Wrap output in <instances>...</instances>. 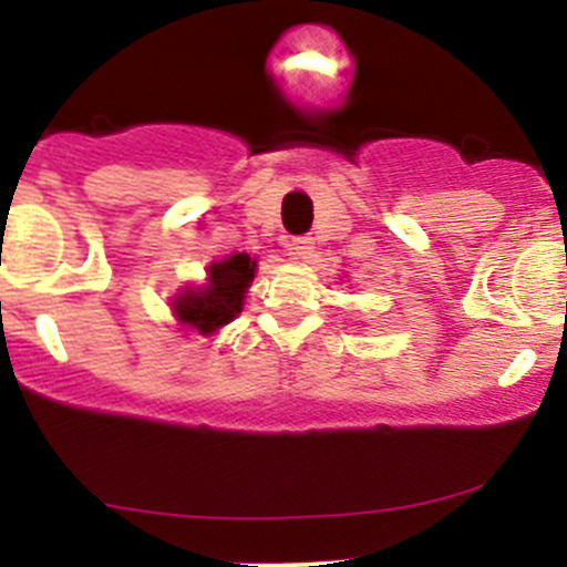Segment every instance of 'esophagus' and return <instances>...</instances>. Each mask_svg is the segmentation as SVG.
Returning <instances> with one entry per match:
<instances>
[{"mask_svg":"<svg viewBox=\"0 0 567 567\" xmlns=\"http://www.w3.org/2000/svg\"><path fill=\"white\" fill-rule=\"evenodd\" d=\"M312 252H315V241L309 236H299L290 241V255H293L296 260L312 258Z\"/></svg>","mask_w":567,"mask_h":567,"instance_id":"1","label":"esophagus"}]
</instances>
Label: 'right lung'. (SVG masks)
I'll return each instance as SVG.
<instances>
[{
  "label": "right lung",
  "mask_w": 567,
  "mask_h": 567,
  "mask_svg": "<svg viewBox=\"0 0 567 567\" xmlns=\"http://www.w3.org/2000/svg\"><path fill=\"white\" fill-rule=\"evenodd\" d=\"M258 260L247 252H234L223 260H214L206 268L204 285H189L174 296V318L184 331H195L200 337H212L230 320L238 318L244 299L252 285Z\"/></svg>",
  "instance_id": "obj_1"
}]
</instances>
